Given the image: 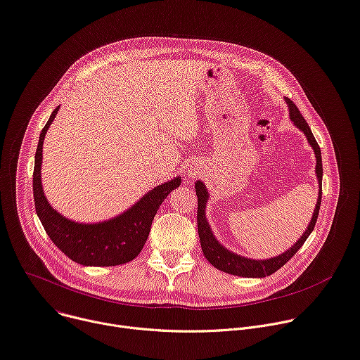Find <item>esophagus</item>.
I'll return each mask as SVG.
<instances>
[{
    "mask_svg": "<svg viewBox=\"0 0 360 360\" xmlns=\"http://www.w3.org/2000/svg\"><path fill=\"white\" fill-rule=\"evenodd\" d=\"M187 176H190V177H194V173H190V174L187 173Z\"/></svg>",
    "mask_w": 360,
    "mask_h": 360,
    "instance_id": "obj_1",
    "label": "esophagus"
}]
</instances>
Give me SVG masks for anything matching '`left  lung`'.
Returning a JSON list of instances; mask_svg holds the SVG:
<instances>
[{"label":"left lung","mask_w":360,"mask_h":360,"mask_svg":"<svg viewBox=\"0 0 360 360\" xmlns=\"http://www.w3.org/2000/svg\"><path fill=\"white\" fill-rule=\"evenodd\" d=\"M286 104L289 107V117L290 122L295 124V127H297L306 137L309 146L313 148L314 157H316V179H317V186H319V191H317V202L311 214V219L306 227V230L303 231V234L300 236V238L295 242V245L292 248H289L286 252L269 257V259H250L242 255H237L231 250H229L226 246H223L217 237L214 236L212 226L207 221L206 217V207L209 203V190L206 187V184L202 180H197L194 183L195 187V194H197V229H198V237H200V245H202V250L203 255L206 256L207 262L210 264H213L216 269L229 273V274H234V276H240V277H266L270 276L271 273H274L276 270L281 269L282 266H285L293 256L295 253L303 246V243L306 242V238L310 236V233L314 229L316 220H317V214H319V209H321V200H322V177H323V169H322V153H321V147L316 143L314 136L309 127V124L306 123V120L302 117L300 111L297 110V107L289 100L285 98Z\"/></svg>","instance_id":"obj_1"}]
</instances>
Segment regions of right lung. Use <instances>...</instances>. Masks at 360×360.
Masks as SVG:
<instances>
[{
    "instance_id": "obj_1",
    "label": "right lung",
    "mask_w": 360,
    "mask_h": 360,
    "mask_svg": "<svg viewBox=\"0 0 360 360\" xmlns=\"http://www.w3.org/2000/svg\"><path fill=\"white\" fill-rule=\"evenodd\" d=\"M58 110L60 107L51 112L35 151L32 190L37 216L53 243L72 262L96 267L124 264L140 255L158 207L180 186L181 177L155 186L131 207L108 220L82 223L67 219L50 205L41 181L43 144Z\"/></svg>"
}]
</instances>
